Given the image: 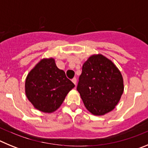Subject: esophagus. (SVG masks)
<instances>
[{"label": "esophagus", "mask_w": 148, "mask_h": 148, "mask_svg": "<svg viewBox=\"0 0 148 148\" xmlns=\"http://www.w3.org/2000/svg\"><path fill=\"white\" fill-rule=\"evenodd\" d=\"M72 82H73V83L75 84V85L76 86V84H77V79H76V78H73V79H72Z\"/></svg>", "instance_id": "1"}]
</instances>
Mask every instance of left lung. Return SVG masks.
<instances>
[{
  "label": "left lung",
  "mask_w": 148,
  "mask_h": 148,
  "mask_svg": "<svg viewBox=\"0 0 148 148\" xmlns=\"http://www.w3.org/2000/svg\"><path fill=\"white\" fill-rule=\"evenodd\" d=\"M77 90L90 113L101 116L113 110L124 91L119 69L102 55L90 56L82 66Z\"/></svg>",
  "instance_id": "8db88e82"
}]
</instances>
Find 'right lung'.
<instances>
[{
    "label": "right lung",
    "instance_id": "obj_1",
    "mask_svg": "<svg viewBox=\"0 0 148 148\" xmlns=\"http://www.w3.org/2000/svg\"><path fill=\"white\" fill-rule=\"evenodd\" d=\"M74 87L64 71L57 67L55 60L49 58L41 60L29 72L26 79L25 91L27 99L36 109L53 113Z\"/></svg>",
    "mask_w": 148,
    "mask_h": 148
}]
</instances>
